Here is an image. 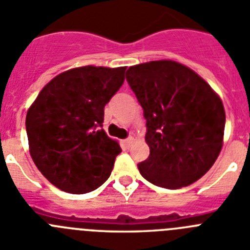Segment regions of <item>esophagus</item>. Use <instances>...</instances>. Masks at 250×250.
<instances>
[{
    "mask_svg": "<svg viewBox=\"0 0 250 250\" xmlns=\"http://www.w3.org/2000/svg\"><path fill=\"white\" fill-rule=\"evenodd\" d=\"M132 141H134V138H132V136H129V138L124 140V144H125V146L126 147H129L130 145L132 144Z\"/></svg>",
    "mask_w": 250,
    "mask_h": 250,
    "instance_id": "1",
    "label": "esophagus"
}]
</instances>
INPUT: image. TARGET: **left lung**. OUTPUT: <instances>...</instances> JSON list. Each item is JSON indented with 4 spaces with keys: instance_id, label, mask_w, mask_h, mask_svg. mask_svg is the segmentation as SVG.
I'll list each match as a JSON object with an SVG mask.
<instances>
[{
    "instance_id": "obj_1",
    "label": "left lung",
    "mask_w": 250,
    "mask_h": 250,
    "mask_svg": "<svg viewBox=\"0 0 250 250\" xmlns=\"http://www.w3.org/2000/svg\"><path fill=\"white\" fill-rule=\"evenodd\" d=\"M126 81L144 110L149 158L140 174L167 189L193 184L213 167L223 145L225 111L198 74L160 60L129 67Z\"/></svg>"
}]
</instances>
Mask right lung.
I'll return each mask as SVG.
<instances>
[{
	"mask_svg": "<svg viewBox=\"0 0 250 250\" xmlns=\"http://www.w3.org/2000/svg\"><path fill=\"white\" fill-rule=\"evenodd\" d=\"M125 70L71 68L54 77L28 109L31 158L61 190L90 193L111 174L121 147L101 129L104 107L123 86Z\"/></svg>",
	"mask_w": 250,
	"mask_h": 250,
	"instance_id": "obj_1",
	"label": "right lung"
}]
</instances>
